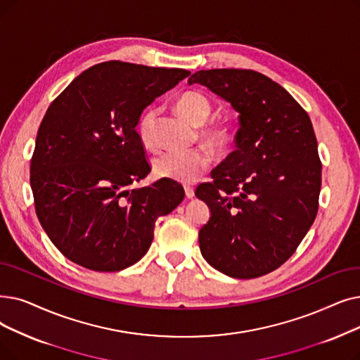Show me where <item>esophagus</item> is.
I'll list each match as a JSON object with an SVG mask.
<instances>
[{
  "label": "esophagus",
  "instance_id": "esophagus-1",
  "mask_svg": "<svg viewBox=\"0 0 360 360\" xmlns=\"http://www.w3.org/2000/svg\"><path fill=\"white\" fill-rule=\"evenodd\" d=\"M184 190H185V197H186V198H193V197H194V188H193V186L185 185Z\"/></svg>",
  "mask_w": 360,
  "mask_h": 360
}]
</instances>
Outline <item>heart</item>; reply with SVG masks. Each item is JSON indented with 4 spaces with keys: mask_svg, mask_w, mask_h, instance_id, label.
Instances as JSON below:
<instances>
[{
    "mask_svg": "<svg viewBox=\"0 0 360 360\" xmlns=\"http://www.w3.org/2000/svg\"><path fill=\"white\" fill-rule=\"evenodd\" d=\"M178 110L195 124L205 123L212 115V103L200 92H186L176 103ZM159 116L158 107H148L143 112L138 122V132L141 141L148 148L159 147V138L155 134V120ZM206 134L219 141L224 139L226 131L224 128H210ZM210 153L202 147L193 148H169L159 154L154 160V172L160 178L178 181L182 184H191L210 165Z\"/></svg>",
    "mask_w": 360,
    "mask_h": 360,
    "instance_id": "b5f03b06",
    "label": "heart"
}]
</instances>
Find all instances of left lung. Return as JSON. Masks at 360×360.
Segmentation results:
<instances>
[{
    "label": "left lung",
    "instance_id": "1",
    "mask_svg": "<svg viewBox=\"0 0 360 360\" xmlns=\"http://www.w3.org/2000/svg\"><path fill=\"white\" fill-rule=\"evenodd\" d=\"M188 84L240 113L236 150L195 190L212 213L198 232L201 255L232 278L266 275L292 256L318 213L322 165L310 117L255 70H198Z\"/></svg>",
    "mask_w": 360,
    "mask_h": 360
}]
</instances>
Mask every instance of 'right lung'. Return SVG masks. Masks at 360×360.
<instances>
[{"instance_id":"obj_1","label":"right lung","mask_w":360,"mask_h":360,"mask_svg":"<svg viewBox=\"0 0 360 360\" xmlns=\"http://www.w3.org/2000/svg\"><path fill=\"white\" fill-rule=\"evenodd\" d=\"M190 76L184 69L105 61L75 77L46 110L30 160L39 222L69 260L116 272L141 259L158 217L184 200L182 185L150 174L136 124L144 108Z\"/></svg>"}]
</instances>
